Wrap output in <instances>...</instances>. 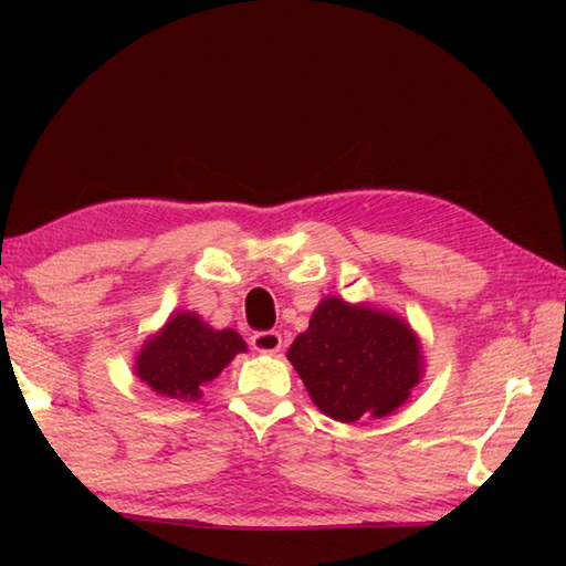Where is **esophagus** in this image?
<instances>
[{"label":"esophagus","instance_id":"obj_1","mask_svg":"<svg viewBox=\"0 0 566 566\" xmlns=\"http://www.w3.org/2000/svg\"><path fill=\"white\" fill-rule=\"evenodd\" d=\"M250 345H252V350H258V353H268V355H274V353H280L282 350V335L276 333V331H262V333H255L250 338Z\"/></svg>","mask_w":566,"mask_h":566}]
</instances>
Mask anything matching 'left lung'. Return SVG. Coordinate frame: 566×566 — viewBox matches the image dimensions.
I'll use <instances>...</instances> for the list:
<instances>
[{"mask_svg":"<svg viewBox=\"0 0 566 566\" xmlns=\"http://www.w3.org/2000/svg\"><path fill=\"white\" fill-rule=\"evenodd\" d=\"M286 357L318 411L340 423L394 413L426 371L411 323L340 296L321 298Z\"/></svg>","mask_w":566,"mask_h":566,"instance_id":"1","label":"left lung"}]
</instances>
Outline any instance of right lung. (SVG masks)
<instances>
[{
	"mask_svg": "<svg viewBox=\"0 0 566 566\" xmlns=\"http://www.w3.org/2000/svg\"><path fill=\"white\" fill-rule=\"evenodd\" d=\"M245 350V340L233 328L216 331L195 311H175L134 355V375L160 399L197 401L203 384Z\"/></svg>",
	"mask_w": 566,
	"mask_h": 566,
	"instance_id": "obj_1",
	"label": "right lung"
}]
</instances>
